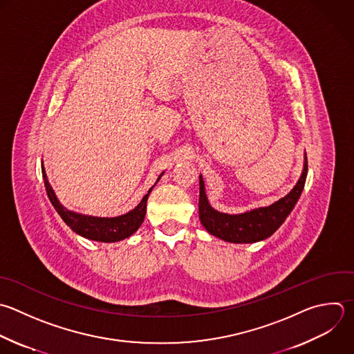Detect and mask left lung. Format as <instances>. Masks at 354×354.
<instances>
[{
	"label": "left lung",
	"instance_id": "left-lung-1",
	"mask_svg": "<svg viewBox=\"0 0 354 354\" xmlns=\"http://www.w3.org/2000/svg\"><path fill=\"white\" fill-rule=\"evenodd\" d=\"M307 176V156L301 176L292 191L266 207H257L241 214H227L214 210L205 194V183L199 176V220L214 236L232 243H253L271 236L295 207L303 191Z\"/></svg>",
	"mask_w": 354,
	"mask_h": 354
}]
</instances>
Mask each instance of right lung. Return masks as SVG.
Listing matches in <instances>:
<instances>
[{
  "label": "right lung",
  "mask_w": 354,
  "mask_h": 354,
  "mask_svg": "<svg viewBox=\"0 0 354 354\" xmlns=\"http://www.w3.org/2000/svg\"><path fill=\"white\" fill-rule=\"evenodd\" d=\"M41 171H43L44 185H46L48 198H50L53 206L55 207V210L58 212V214L62 217V220L76 234H79L87 239H91V241H98V242H118V241H122V239L133 235L140 228V225L142 224V221L145 218L147 201H148L151 191L155 187L153 185L152 188H149L148 194H145V196L141 199V202L129 213L118 216V217H94V216L75 213V212H71L66 207H64L47 180L44 166L41 167ZM162 174L159 176L158 181L160 180Z\"/></svg>",
  "instance_id": "1"
}]
</instances>
